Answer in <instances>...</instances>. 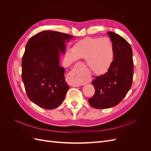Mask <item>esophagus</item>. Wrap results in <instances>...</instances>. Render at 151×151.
Returning a JSON list of instances; mask_svg holds the SVG:
<instances>
[{
  "label": "esophagus",
  "mask_w": 151,
  "mask_h": 151,
  "mask_svg": "<svg viewBox=\"0 0 151 151\" xmlns=\"http://www.w3.org/2000/svg\"><path fill=\"white\" fill-rule=\"evenodd\" d=\"M83 77V73L82 67L81 65H78L67 75V83L73 87H78L84 85V83L82 82Z\"/></svg>",
  "instance_id": "34e87169"
}]
</instances>
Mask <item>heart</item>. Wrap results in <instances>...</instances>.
Instances as JSON below:
<instances>
[{
	"instance_id": "b5f03b06",
	"label": "heart",
	"mask_w": 151,
	"mask_h": 151,
	"mask_svg": "<svg viewBox=\"0 0 151 151\" xmlns=\"http://www.w3.org/2000/svg\"><path fill=\"white\" fill-rule=\"evenodd\" d=\"M113 55V45L109 39L86 38L75 43L71 50H67L65 58L68 63L74 62L77 58L86 59L91 70L100 75L106 72L111 67Z\"/></svg>"
}]
</instances>
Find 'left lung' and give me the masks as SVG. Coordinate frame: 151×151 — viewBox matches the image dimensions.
I'll return each mask as SVG.
<instances>
[{
    "instance_id": "obj_1",
    "label": "left lung",
    "mask_w": 151,
    "mask_h": 151,
    "mask_svg": "<svg viewBox=\"0 0 151 151\" xmlns=\"http://www.w3.org/2000/svg\"><path fill=\"white\" fill-rule=\"evenodd\" d=\"M113 45L112 64L104 75L95 77L92 81L95 89L88 99L96 109L109 108L120 103L132 86L134 76L132 50L127 41L114 32H107Z\"/></svg>"
}]
</instances>
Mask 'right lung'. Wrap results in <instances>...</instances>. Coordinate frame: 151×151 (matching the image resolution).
Segmentation results:
<instances>
[{
	"label": "right lung",
	"instance_id": "obj_1",
	"mask_svg": "<svg viewBox=\"0 0 151 151\" xmlns=\"http://www.w3.org/2000/svg\"><path fill=\"white\" fill-rule=\"evenodd\" d=\"M72 35L44 31L27 43L22 58V80L28 97L41 108L52 109L64 99L69 88L65 69L59 65L60 52L64 53Z\"/></svg>",
	"mask_w": 151,
	"mask_h": 151
}]
</instances>
